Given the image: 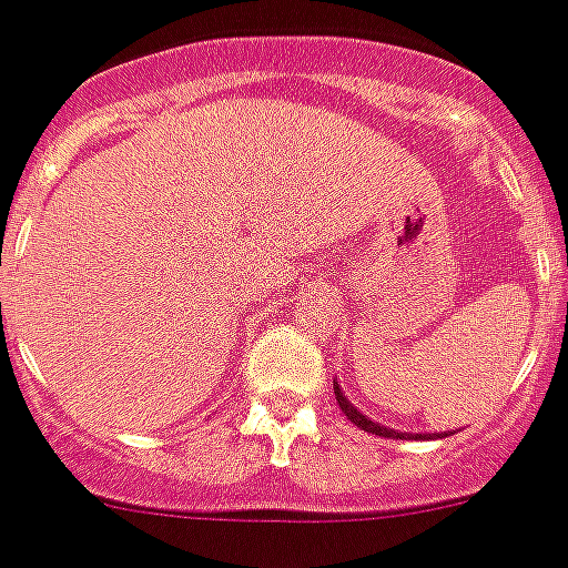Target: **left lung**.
<instances>
[{
	"mask_svg": "<svg viewBox=\"0 0 568 568\" xmlns=\"http://www.w3.org/2000/svg\"><path fill=\"white\" fill-rule=\"evenodd\" d=\"M335 399H338V405H341V412H344V417H347L349 423H353V426L364 428V432H371V435L390 437V440H394V437H399V440H403V437H405V440H408V437H428V435H403V432H394V428H382L379 423H373V419H367L362 412H356V408H353V405L347 403V396L341 394L338 382H335ZM437 437H446V435H437Z\"/></svg>",
	"mask_w": 568,
	"mask_h": 568,
	"instance_id": "8db88e82",
	"label": "left lung"
}]
</instances>
